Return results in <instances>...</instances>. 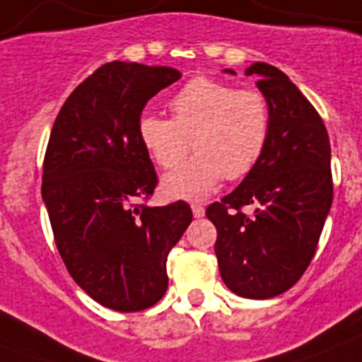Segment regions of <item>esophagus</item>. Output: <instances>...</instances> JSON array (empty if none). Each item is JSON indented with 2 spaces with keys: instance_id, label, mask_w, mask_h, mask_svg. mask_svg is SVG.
Segmentation results:
<instances>
[{
  "instance_id": "esophagus-1",
  "label": "esophagus",
  "mask_w": 362,
  "mask_h": 362,
  "mask_svg": "<svg viewBox=\"0 0 362 362\" xmlns=\"http://www.w3.org/2000/svg\"><path fill=\"white\" fill-rule=\"evenodd\" d=\"M192 210H193V216H195V218H203L204 216L203 204H192Z\"/></svg>"
}]
</instances>
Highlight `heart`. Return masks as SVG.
<instances>
[{
	"mask_svg": "<svg viewBox=\"0 0 362 362\" xmlns=\"http://www.w3.org/2000/svg\"><path fill=\"white\" fill-rule=\"evenodd\" d=\"M169 109L170 120L156 115L139 120L142 146L161 169L178 167L192 144L197 150L184 167L163 178L167 197L201 201L223 176L233 180L247 175L263 156L270 109L257 90L199 76L170 98Z\"/></svg>",
	"mask_w": 362,
	"mask_h": 362,
	"instance_id": "1",
	"label": "heart"
}]
</instances>
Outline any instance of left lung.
<instances>
[{"instance_id":"8db88e82","label":"left lung","mask_w":362,"mask_h":362,"mask_svg":"<svg viewBox=\"0 0 362 362\" xmlns=\"http://www.w3.org/2000/svg\"><path fill=\"white\" fill-rule=\"evenodd\" d=\"M223 73L235 75L233 69ZM269 101L263 156L240 186L206 209L216 226L221 280L244 298L281 295L308 269L332 204L325 124L286 73L263 62L246 69ZM242 206H253L252 216Z\"/></svg>"}]
</instances>
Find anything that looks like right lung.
<instances>
[{"mask_svg": "<svg viewBox=\"0 0 362 362\" xmlns=\"http://www.w3.org/2000/svg\"><path fill=\"white\" fill-rule=\"evenodd\" d=\"M182 76L165 65L110 62L59 110L42 167V203L81 289L116 312L150 308L169 286L167 255L192 223L184 201L135 204L158 176L139 139L146 103Z\"/></svg>", "mask_w": 362, "mask_h": 362, "instance_id": "obj_1", "label": "right lung"}]
</instances>
